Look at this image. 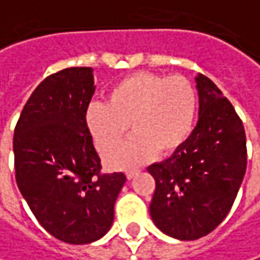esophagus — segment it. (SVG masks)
I'll list each match as a JSON object with an SVG mask.
<instances>
[{
    "instance_id": "esophagus-1",
    "label": "esophagus",
    "mask_w": 260,
    "mask_h": 260,
    "mask_svg": "<svg viewBox=\"0 0 260 260\" xmlns=\"http://www.w3.org/2000/svg\"><path fill=\"white\" fill-rule=\"evenodd\" d=\"M138 173H139V170H138V169H130V170H127V172H125V176L128 177V179H132V177L136 176Z\"/></svg>"
}]
</instances>
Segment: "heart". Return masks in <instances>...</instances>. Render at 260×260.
<instances>
[{
    "label": "heart",
    "instance_id": "b5f03b06",
    "mask_svg": "<svg viewBox=\"0 0 260 260\" xmlns=\"http://www.w3.org/2000/svg\"><path fill=\"white\" fill-rule=\"evenodd\" d=\"M197 112V90L186 77L135 72L115 84L108 101L91 102L85 125L96 149L106 154L128 133L135 136L106 155V164L125 169L140 164L155 152L167 155L191 136Z\"/></svg>",
    "mask_w": 260,
    "mask_h": 260
}]
</instances>
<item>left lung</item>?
I'll return each instance as SVG.
<instances>
[{"instance_id": "left-lung-1", "label": "left lung", "mask_w": 260, "mask_h": 260, "mask_svg": "<svg viewBox=\"0 0 260 260\" xmlns=\"http://www.w3.org/2000/svg\"><path fill=\"white\" fill-rule=\"evenodd\" d=\"M198 122L188 140L148 172L155 179L149 213L159 231L191 241L230 213L247 167L246 132L231 102L206 75L195 78Z\"/></svg>"}]
</instances>
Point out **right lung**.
<instances>
[{
    "label": "right lung",
    "instance_id": "obj_1",
    "mask_svg": "<svg viewBox=\"0 0 260 260\" xmlns=\"http://www.w3.org/2000/svg\"><path fill=\"white\" fill-rule=\"evenodd\" d=\"M91 68H66L47 77L14 128L19 191L40 225L68 244L102 238L114 222L124 173H102L85 125L94 94Z\"/></svg>",
    "mask_w": 260,
    "mask_h": 260
}]
</instances>
